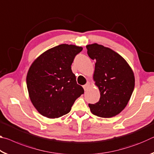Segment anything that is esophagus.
<instances>
[{
  "label": "esophagus",
  "instance_id": "34e87169",
  "mask_svg": "<svg viewBox=\"0 0 154 154\" xmlns=\"http://www.w3.org/2000/svg\"><path fill=\"white\" fill-rule=\"evenodd\" d=\"M90 82H88L86 84H85L84 85H83V89H84L85 91H86L88 89V88H90Z\"/></svg>",
  "mask_w": 154,
  "mask_h": 154
}]
</instances>
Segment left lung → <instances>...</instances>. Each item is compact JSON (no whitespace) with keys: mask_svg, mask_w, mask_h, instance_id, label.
<instances>
[{"mask_svg":"<svg viewBox=\"0 0 154 154\" xmlns=\"http://www.w3.org/2000/svg\"><path fill=\"white\" fill-rule=\"evenodd\" d=\"M90 58L95 60L93 79L100 100L89 104L92 114L104 118L118 115L126 107L134 88V75L123 57L111 49L93 43L86 45Z\"/></svg>","mask_w":154,"mask_h":154,"instance_id":"obj_1","label":"left lung"}]
</instances>
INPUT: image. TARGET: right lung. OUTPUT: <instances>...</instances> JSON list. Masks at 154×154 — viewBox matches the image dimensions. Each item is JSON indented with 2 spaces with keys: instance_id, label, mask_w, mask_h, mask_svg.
I'll return each instance as SVG.
<instances>
[{
  "instance_id": "add662e5",
  "label": "right lung",
  "mask_w": 154,
  "mask_h": 154,
  "mask_svg": "<svg viewBox=\"0 0 154 154\" xmlns=\"http://www.w3.org/2000/svg\"><path fill=\"white\" fill-rule=\"evenodd\" d=\"M82 47L61 44L43 52L28 70V94L37 111L48 118L69 113L75 100L84 93L72 72L71 64Z\"/></svg>"
}]
</instances>
